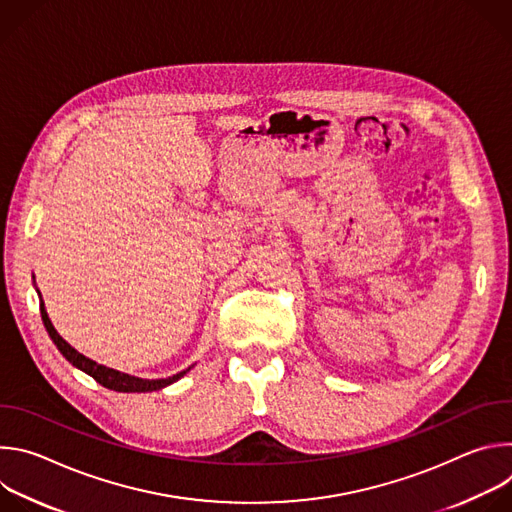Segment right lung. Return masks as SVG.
I'll return each instance as SVG.
<instances>
[{"label":"right lung","instance_id":"right-lung-1","mask_svg":"<svg viewBox=\"0 0 512 512\" xmlns=\"http://www.w3.org/2000/svg\"><path fill=\"white\" fill-rule=\"evenodd\" d=\"M38 291V289H36ZM40 296V291H38ZM40 314H42V322H44V328L48 332V336L52 338V342L56 344V348L60 350V354L72 364V367H77L79 371L87 373L89 377H93L99 385H103L105 389H111V391H117V393H152V391H160L172 383H176L178 379H182L192 367H188L186 371L178 373V375H172L168 379H141V377H133V375H127V373H121V371H115V369H109L105 367V364H99L91 358H87L85 354H81L79 350L72 348L58 332L56 328L52 326L48 314H46V308H44V302L40 300Z\"/></svg>","mask_w":512,"mask_h":512}]
</instances>
